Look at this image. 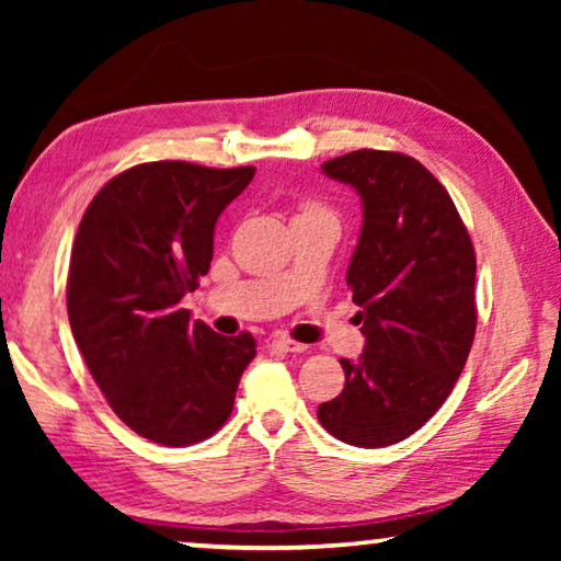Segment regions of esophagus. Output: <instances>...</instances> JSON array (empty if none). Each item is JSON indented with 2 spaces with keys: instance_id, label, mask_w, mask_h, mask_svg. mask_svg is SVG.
<instances>
[{
  "instance_id": "esophagus-1",
  "label": "esophagus",
  "mask_w": 561,
  "mask_h": 561,
  "mask_svg": "<svg viewBox=\"0 0 561 561\" xmlns=\"http://www.w3.org/2000/svg\"><path fill=\"white\" fill-rule=\"evenodd\" d=\"M272 348H282V351H289V354H304L309 346L307 344H299V341L287 339V336H274L272 339Z\"/></svg>"
}]
</instances>
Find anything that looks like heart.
I'll list each match as a JSON object with an SVG mask.
<instances>
[{
	"mask_svg": "<svg viewBox=\"0 0 561 561\" xmlns=\"http://www.w3.org/2000/svg\"><path fill=\"white\" fill-rule=\"evenodd\" d=\"M321 213H327L321 205H317V203H304L297 217H304V215H321Z\"/></svg>",
	"mask_w": 561,
	"mask_h": 561,
	"instance_id": "obj_1",
	"label": "heart"
}]
</instances>
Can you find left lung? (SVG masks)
I'll return each instance as SVG.
<instances>
[{
  "instance_id": "8db88e82",
  "label": "left lung",
  "mask_w": 561,
  "mask_h": 561,
  "mask_svg": "<svg viewBox=\"0 0 561 561\" xmlns=\"http://www.w3.org/2000/svg\"><path fill=\"white\" fill-rule=\"evenodd\" d=\"M321 170L364 201L346 284L366 348L356 364L341 358L344 391L317 417L339 440L383 448L428 423L462 374L478 327L472 240L448 190L411 156L364 148Z\"/></svg>"
}]
</instances>
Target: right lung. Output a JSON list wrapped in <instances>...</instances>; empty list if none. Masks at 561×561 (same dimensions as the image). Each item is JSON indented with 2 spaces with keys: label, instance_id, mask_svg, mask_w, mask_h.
I'll use <instances>...</instances> for the list:
<instances>
[{
  "label": "right lung",
  "instance_id": "1",
  "mask_svg": "<svg viewBox=\"0 0 561 561\" xmlns=\"http://www.w3.org/2000/svg\"><path fill=\"white\" fill-rule=\"evenodd\" d=\"M252 178V165H133L99 190L76 232L66 282L76 344L113 413L168 448L222 428L257 354L250 331L220 336L180 307L210 270L217 217Z\"/></svg>",
  "mask_w": 561,
  "mask_h": 561
}]
</instances>
